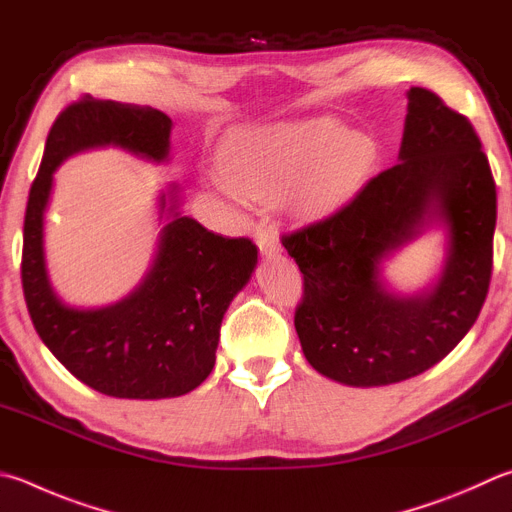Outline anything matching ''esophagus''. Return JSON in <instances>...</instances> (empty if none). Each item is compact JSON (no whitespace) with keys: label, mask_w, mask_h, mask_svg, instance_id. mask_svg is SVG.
Masks as SVG:
<instances>
[{"label":"esophagus","mask_w":512,"mask_h":512,"mask_svg":"<svg viewBox=\"0 0 512 512\" xmlns=\"http://www.w3.org/2000/svg\"><path fill=\"white\" fill-rule=\"evenodd\" d=\"M255 239H257L259 255H262V257H275L277 253H280V241H277V237L273 235L271 230L259 228Z\"/></svg>","instance_id":"esophagus-1"}]
</instances>
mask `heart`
<instances>
[{
  "instance_id": "heart-1",
  "label": "heart",
  "mask_w": 512,
  "mask_h": 512,
  "mask_svg": "<svg viewBox=\"0 0 512 512\" xmlns=\"http://www.w3.org/2000/svg\"><path fill=\"white\" fill-rule=\"evenodd\" d=\"M374 161V141L333 118L246 127L221 147L215 185L237 206L286 194L295 212L318 217L340 206Z\"/></svg>"
}]
</instances>
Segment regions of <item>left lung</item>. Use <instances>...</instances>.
Segmentation results:
<instances>
[{
	"label": "left lung",
	"mask_w": 512,
	"mask_h": 512,
	"mask_svg": "<svg viewBox=\"0 0 512 512\" xmlns=\"http://www.w3.org/2000/svg\"><path fill=\"white\" fill-rule=\"evenodd\" d=\"M495 224L497 188L470 120L412 87L398 163L331 217L282 237L304 275L295 331L309 365L380 387L441 362L486 302ZM432 225L446 230L440 277L412 296L392 292L382 262Z\"/></svg>",
	"instance_id": "obj_1"
}]
</instances>
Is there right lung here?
I'll return each instance as SVG.
<instances>
[{
  "mask_svg": "<svg viewBox=\"0 0 512 512\" xmlns=\"http://www.w3.org/2000/svg\"><path fill=\"white\" fill-rule=\"evenodd\" d=\"M172 120L129 102L82 98L46 138L40 172L26 203L22 286L37 336L80 383L100 394L159 401L192 392L215 367L224 313L257 266V246L203 228L179 212V185L159 197V246L132 293L100 309L62 302L44 257V212L53 172L69 156L118 147L138 159L165 163Z\"/></svg>",
  "mask_w": 512,
  "mask_h": 512,
  "instance_id": "obj_1",
  "label": "right lung"
}]
</instances>
